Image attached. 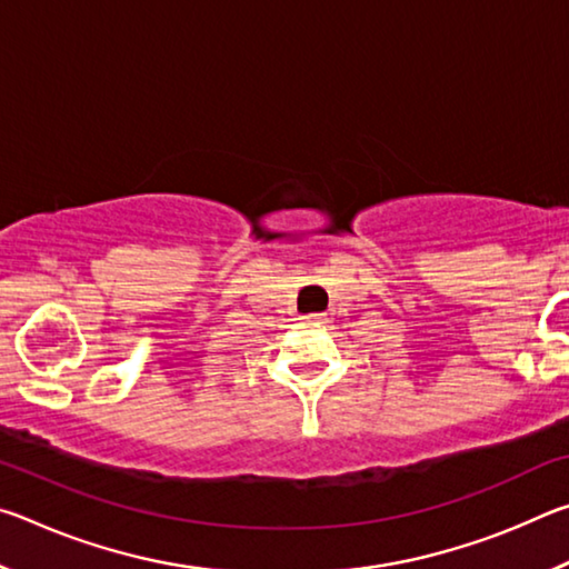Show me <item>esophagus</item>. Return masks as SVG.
I'll use <instances>...</instances> for the list:
<instances>
[{
    "instance_id": "obj_1",
    "label": "esophagus",
    "mask_w": 569,
    "mask_h": 569,
    "mask_svg": "<svg viewBox=\"0 0 569 569\" xmlns=\"http://www.w3.org/2000/svg\"><path fill=\"white\" fill-rule=\"evenodd\" d=\"M306 319H308V321H311V323H321V313H313V316H306Z\"/></svg>"
}]
</instances>
